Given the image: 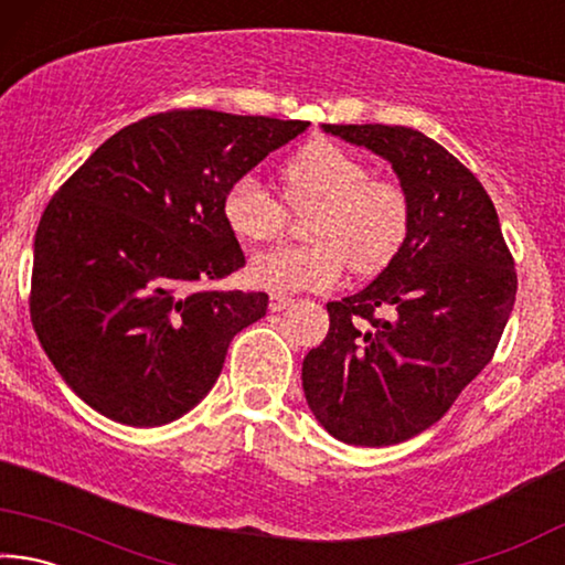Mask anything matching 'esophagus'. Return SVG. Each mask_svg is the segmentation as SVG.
<instances>
[{
    "mask_svg": "<svg viewBox=\"0 0 565 565\" xmlns=\"http://www.w3.org/2000/svg\"><path fill=\"white\" fill-rule=\"evenodd\" d=\"M291 303H294V299H289V296H284V294H271V299H269V309H271V311H284V309H289Z\"/></svg>",
    "mask_w": 565,
    "mask_h": 565,
    "instance_id": "obj_1",
    "label": "esophagus"
}]
</instances>
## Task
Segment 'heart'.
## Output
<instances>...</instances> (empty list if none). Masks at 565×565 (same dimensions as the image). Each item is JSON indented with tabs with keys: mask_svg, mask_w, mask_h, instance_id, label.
Returning a JSON list of instances; mask_svg holds the SVG:
<instances>
[{
	"mask_svg": "<svg viewBox=\"0 0 565 565\" xmlns=\"http://www.w3.org/2000/svg\"><path fill=\"white\" fill-rule=\"evenodd\" d=\"M284 199L294 214H310L306 246H276L256 254L248 279L266 291H323L349 266L376 274L396 259L411 226L406 189L371 177L366 161L333 141L319 139L286 161ZM224 218L246 242L279 238L289 212L256 174L236 177L224 191Z\"/></svg>",
	"mask_w": 565,
	"mask_h": 565,
	"instance_id": "1",
	"label": "heart"
}]
</instances>
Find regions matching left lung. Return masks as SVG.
I'll return each instance as SVG.
<instances>
[{
    "label": "left lung",
    "instance_id": "8db88e82",
    "mask_svg": "<svg viewBox=\"0 0 565 565\" xmlns=\"http://www.w3.org/2000/svg\"><path fill=\"white\" fill-rule=\"evenodd\" d=\"M323 131L388 161L411 226L366 289L327 303V339L301 366L306 404L343 444L394 446L434 426L493 359L519 279L491 196L441 145L386 124Z\"/></svg>",
    "mask_w": 565,
    "mask_h": 565
}]
</instances>
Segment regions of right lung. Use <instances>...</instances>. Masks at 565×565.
Masks as SVG:
<instances>
[{
    "instance_id": "obj_1",
    "label": "right lung",
    "mask_w": 565,
    "mask_h": 565,
    "mask_svg": "<svg viewBox=\"0 0 565 565\" xmlns=\"http://www.w3.org/2000/svg\"><path fill=\"white\" fill-rule=\"evenodd\" d=\"M309 121L174 109L109 137L46 204L30 313L84 404L124 426H164L202 401L264 291L196 284L242 269L222 202L236 177Z\"/></svg>"
}]
</instances>
